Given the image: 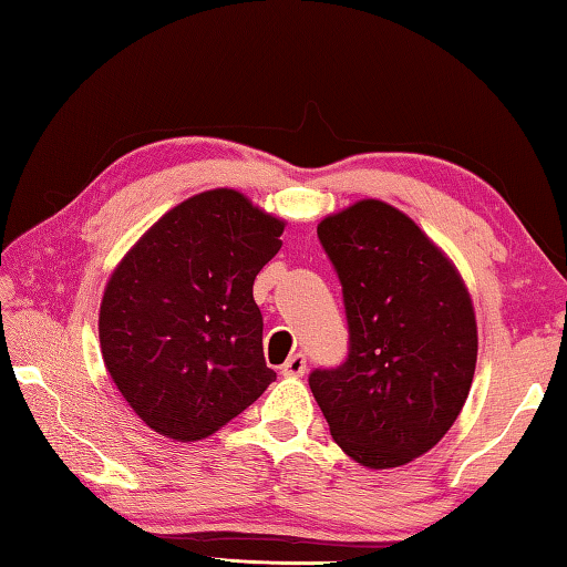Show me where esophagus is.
Instances as JSON below:
<instances>
[{"label": "esophagus", "mask_w": 567, "mask_h": 567, "mask_svg": "<svg viewBox=\"0 0 567 567\" xmlns=\"http://www.w3.org/2000/svg\"><path fill=\"white\" fill-rule=\"evenodd\" d=\"M305 370H307V358L302 352L292 354V358L282 364V375H287V378H300V375H305Z\"/></svg>", "instance_id": "esophagus-1"}]
</instances>
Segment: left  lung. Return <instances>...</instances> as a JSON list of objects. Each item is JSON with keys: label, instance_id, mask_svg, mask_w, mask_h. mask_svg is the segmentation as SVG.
<instances>
[{"label": "left lung", "instance_id": "left-lung-1", "mask_svg": "<svg viewBox=\"0 0 567 567\" xmlns=\"http://www.w3.org/2000/svg\"><path fill=\"white\" fill-rule=\"evenodd\" d=\"M318 237L342 285L348 358L312 370L330 435L372 470L425 455L463 410L477 360L475 310L443 249L398 207L360 199Z\"/></svg>", "mask_w": 567, "mask_h": 567}]
</instances>
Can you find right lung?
I'll use <instances>...</instances> for the list:
<instances>
[{"label":"right lung","instance_id":"add662e5","mask_svg":"<svg viewBox=\"0 0 567 567\" xmlns=\"http://www.w3.org/2000/svg\"><path fill=\"white\" fill-rule=\"evenodd\" d=\"M285 223L237 189H207L162 215L104 287V368L155 433H217L277 378L262 352L257 272Z\"/></svg>","mask_w":567,"mask_h":567}]
</instances>
